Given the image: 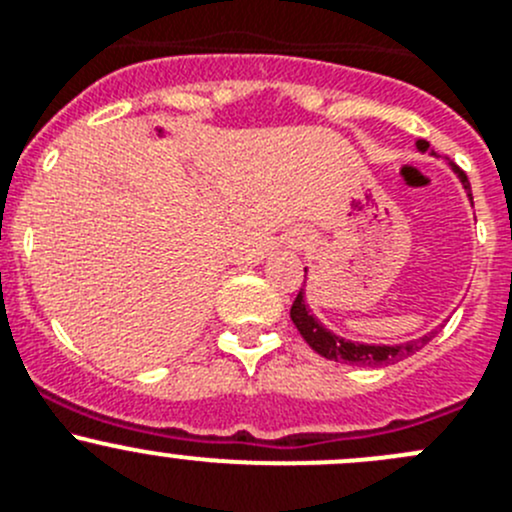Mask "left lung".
<instances>
[{"mask_svg": "<svg viewBox=\"0 0 512 512\" xmlns=\"http://www.w3.org/2000/svg\"><path fill=\"white\" fill-rule=\"evenodd\" d=\"M418 149L426 151L428 149V141H418ZM458 171V176L463 179L465 189L470 194V184H468V176H465L463 169L453 166ZM291 321L293 326L298 328L303 338H306L308 346L313 348L316 353H321L323 358L328 361H336V363H351V366H388V363H396L401 358L413 356L416 351H421L423 346L435 336V331L430 336L418 338V341L411 343H403V346H363V343H351V341H343V338L333 336L331 331L321 326V323L313 318V313L308 311L306 306V298H303V288H298L296 298L291 303Z\"/></svg>", "mask_w": 512, "mask_h": 512, "instance_id": "obj_1", "label": "left lung"}]
</instances>
